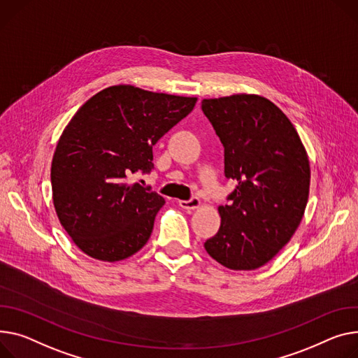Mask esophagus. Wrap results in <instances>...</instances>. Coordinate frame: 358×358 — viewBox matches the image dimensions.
<instances>
[{
	"mask_svg": "<svg viewBox=\"0 0 358 358\" xmlns=\"http://www.w3.org/2000/svg\"><path fill=\"white\" fill-rule=\"evenodd\" d=\"M178 204L184 210H196L197 207H200V199L199 197H192L189 200H181Z\"/></svg>",
	"mask_w": 358,
	"mask_h": 358,
	"instance_id": "1",
	"label": "esophagus"
}]
</instances>
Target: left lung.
<instances>
[{
	"instance_id": "8db88e82",
	"label": "left lung",
	"mask_w": 358,
	"mask_h": 358,
	"mask_svg": "<svg viewBox=\"0 0 358 358\" xmlns=\"http://www.w3.org/2000/svg\"><path fill=\"white\" fill-rule=\"evenodd\" d=\"M201 109L224 147V176L237 184L204 248L229 269H257L302 220L311 181L306 151L287 115L259 94L203 99Z\"/></svg>"
}]
</instances>
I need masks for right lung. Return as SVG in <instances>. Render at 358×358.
I'll use <instances>...</instances> for the list:
<instances>
[{"label":"right lung","mask_w":358,"mask_h":358,"mask_svg":"<svg viewBox=\"0 0 358 358\" xmlns=\"http://www.w3.org/2000/svg\"><path fill=\"white\" fill-rule=\"evenodd\" d=\"M196 102L117 85L94 94L70 119L50 176L60 224L83 253L117 262L148 242L165 200L128 177L154 169L152 147Z\"/></svg>","instance_id":"right-lung-1"}]
</instances>
